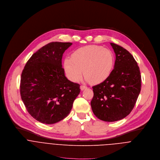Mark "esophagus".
<instances>
[{"label": "esophagus", "instance_id": "esophagus-1", "mask_svg": "<svg viewBox=\"0 0 160 160\" xmlns=\"http://www.w3.org/2000/svg\"><path fill=\"white\" fill-rule=\"evenodd\" d=\"M80 88H81V90H84V89H85L87 88V86H85V85H81V87H80Z\"/></svg>", "mask_w": 160, "mask_h": 160}]
</instances>
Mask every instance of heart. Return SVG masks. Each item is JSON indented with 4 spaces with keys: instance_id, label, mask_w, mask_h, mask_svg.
Wrapping results in <instances>:
<instances>
[{
    "instance_id": "obj_1",
    "label": "heart",
    "mask_w": 160,
    "mask_h": 160,
    "mask_svg": "<svg viewBox=\"0 0 160 160\" xmlns=\"http://www.w3.org/2000/svg\"><path fill=\"white\" fill-rule=\"evenodd\" d=\"M115 64L113 52L98 45H88L74 51L71 58L64 61V69L68 78L74 82L84 75L92 83L106 80L112 72Z\"/></svg>"
}]
</instances>
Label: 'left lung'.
Segmentation results:
<instances>
[{
	"instance_id": "obj_1",
	"label": "left lung",
	"mask_w": 160,
	"mask_h": 160,
	"mask_svg": "<svg viewBox=\"0 0 160 160\" xmlns=\"http://www.w3.org/2000/svg\"><path fill=\"white\" fill-rule=\"evenodd\" d=\"M115 53L114 69L103 82L92 86L91 106L94 114L106 122H115L128 115L134 108L141 88L138 63L126 49L111 43Z\"/></svg>"
}]
</instances>
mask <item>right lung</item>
Listing matches in <instances>:
<instances>
[{
    "instance_id": "add662e5",
    "label": "right lung",
    "mask_w": 160,
    "mask_h": 160,
    "mask_svg": "<svg viewBox=\"0 0 160 160\" xmlns=\"http://www.w3.org/2000/svg\"><path fill=\"white\" fill-rule=\"evenodd\" d=\"M72 43L51 42L32 55L22 70L20 94L28 112L37 120L52 124L66 118L80 92L62 66L63 52Z\"/></svg>"
}]
</instances>
